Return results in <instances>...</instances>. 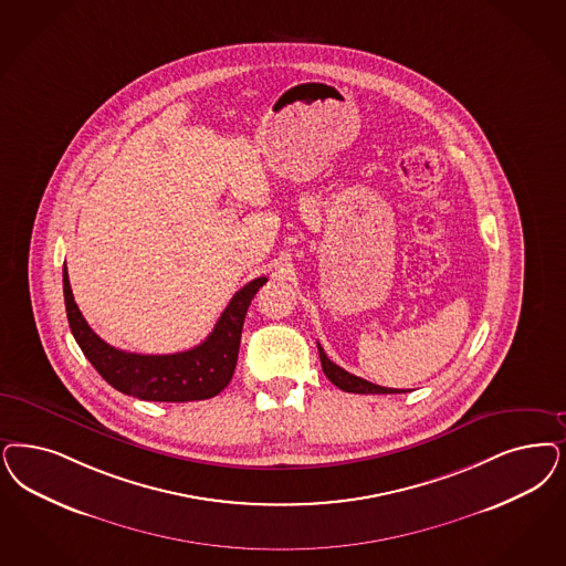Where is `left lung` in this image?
<instances>
[{
  "label": "left lung",
  "instance_id": "left-lung-1",
  "mask_svg": "<svg viewBox=\"0 0 566 566\" xmlns=\"http://www.w3.org/2000/svg\"><path fill=\"white\" fill-rule=\"evenodd\" d=\"M317 352H319V361H322V370L328 376L332 385H336L338 389L347 390V392H359V395H390V392H406V390L387 389L380 385L368 382L355 374L343 370L340 366H336L334 361L328 359V355L322 349V345L317 343Z\"/></svg>",
  "mask_w": 566,
  "mask_h": 566
}]
</instances>
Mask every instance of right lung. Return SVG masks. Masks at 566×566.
Segmentation results:
<instances>
[{
    "label": "right lung",
    "instance_id": "add662e5",
    "mask_svg": "<svg viewBox=\"0 0 566 566\" xmlns=\"http://www.w3.org/2000/svg\"><path fill=\"white\" fill-rule=\"evenodd\" d=\"M268 277H254L240 289L217 319L213 332L190 352L139 355L120 352L104 343L78 312L66 265L62 270L64 305L69 326L83 355L115 389L144 401H200L219 395L232 380L240 349L244 317L256 291Z\"/></svg>",
    "mask_w": 566,
    "mask_h": 566
}]
</instances>
